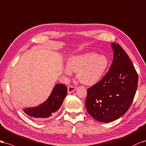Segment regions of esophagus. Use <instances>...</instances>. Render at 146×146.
<instances>
[{
    "instance_id": "1",
    "label": "esophagus",
    "mask_w": 146,
    "mask_h": 146,
    "mask_svg": "<svg viewBox=\"0 0 146 146\" xmlns=\"http://www.w3.org/2000/svg\"><path fill=\"white\" fill-rule=\"evenodd\" d=\"M76 89V87L73 86H70L68 87V93L71 94Z\"/></svg>"
}]
</instances>
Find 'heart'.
Segmentation results:
<instances>
[{
    "label": "heart",
    "mask_w": 146,
    "mask_h": 146,
    "mask_svg": "<svg viewBox=\"0 0 146 146\" xmlns=\"http://www.w3.org/2000/svg\"><path fill=\"white\" fill-rule=\"evenodd\" d=\"M109 64L105 55L89 52L70 57L64 72L68 75L77 73L80 82L86 85H93L104 76Z\"/></svg>",
    "instance_id": "obj_1"
}]
</instances>
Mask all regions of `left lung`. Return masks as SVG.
<instances>
[{
  "instance_id": "obj_1",
  "label": "left lung",
  "mask_w": 146,
  "mask_h": 146,
  "mask_svg": "<svg viewBox=\"0 0 146 146\" xmlns=\"http://www.w3.org/2000/svg\"><path fill=\"white\" fill-rule=\"evenodd\" d=\"M114 59L109 71L97 84L87 89L85 105L95 120L111 122L130 107L138 87V76L127 54L119 44L111 43Z\"/></svg>"
}]
</instances>
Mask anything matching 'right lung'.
Here are the masks:
<instances>
[{
	"mask_svg": "<svg viewBox=\"0 0 146 146\" xmlns=\"http://www.w3.org/2000/svg\"><path fill=\"white\" fill-rule=\"evenodd\" d=\"M66 94V87L64 84H57L54 87L46 101L36 107L24 108V111L35 120H48L59 110Z\"/></svg>",
	"mask_w": 146,
	"mask_h": 146,
	"instance_id": "right-lung-1",
	"label": "right lung"
}]
</instances>
